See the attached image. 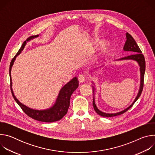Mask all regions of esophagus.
<instances>
[{"label": "esophagus", "instance_id": "1", "mask_svg": "<svg viewBox=\"0 0 155 155\" xmlns=\"http://www.w3.org/2000/svg\"><path fill=\"white\" fill-rule=\"evenodd\" d=\"M78 79L80 83H83L85 81V75L84 74H80L78 77Z\"/></svg>", "mask_w": 155, "mask_h": 155}]
</instances>
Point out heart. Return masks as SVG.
Listing matches in <instances>:
<instances>
[{"instance_id":"heart-1","label":"heart","mask_w":155,"mask_h":155,"mask_svg":"<svg viewBox=\"0 0 155 155\" xmlns=\"http://www.w3.org/2000/svg\"><path fill=\"white\" fill-rule=\"evenodd\" d=\"M102 43H104V42H102Z\"/></svg>"}]
</instances>
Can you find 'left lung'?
<instances>
[{"label":"left lung","mask_w":155,"mask_h":155,"mask_svg":"<svg viewBox=\"0 0 155 155\" xmlns=\"http://www.w3.org/2000/svg\"><path fill=\"white\" fill-rule=\"evenodd\" d=\"M126 40L125 42V44L123 47V50L124 51H128L129 53H132L131 54H129L127 56H125L124 58L117 59L115 61H122V60H132L136 61L138 64V65H139L140 67V86H139V92L134 99V101H133L129 107H127L126 108L124 109L122 111L117 112V113H113V114H108V113H105L103 112L99 109H98V108L97 107L96 104H95V99H94V94H95V87L94 86H92L93 87V107L94 109L96 111V112L102 116V117H115V116H117V115H121L123 114H124V112H126L127 110H128L133 104L137 101V100L139 99V97L140 96L142 91L143 90V80H144V75H145V58L143 55L142 53V51L140 50V49L139 48V46L137 45V44L136 43V41H135V40L133 38L129 33L126 32ZM104 66V65H102ZM102 66L100 68H98L97 69H95V70H97L99 68H101ZM94 70V71H95ZM92 75H93V74H91ZM93 84L95 85V83H94V81H92Z\"/></svg>","instance_id":"obj_1"}]
</instances>
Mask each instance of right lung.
I'll return each mask as SVG.
<instances>
[{
  "label": "right lung",
  "mask_w": 155,
  "mask_h": 155,
  "mask_svg": "<svg viewBox=\"0 0 155 155\" xmlns=\"http://www.w3.org/2000/svg\"><path fill=\"white\" fill-rule=\"evenodd\" d=\"M38 36L39 35H37L28 38L23 43V45H22L21 47L15 56L12 59L9 69V75L11 82L10 86L12 95L13 96L14 99L15 100L16 103L19 105V107L22 108V110H23L24 112H25L26 114H27L31 118L39 121L51 123L60 120L64 117L65 115H66V114L68 113V109L70 105L71 96L78 86V81L76 77L73 78L71 81H69L68 83H66L61 88L54 104L50 108L46 109H33L23 104L16 97L12 89V80L11 76V71L15 61L16 57L23 51L27 42L31 40H33L35 38L38 37Z\"/></svg>",
  "instance_id": "right-lung-1"
}]
</instances>
